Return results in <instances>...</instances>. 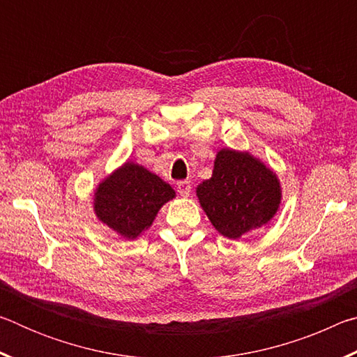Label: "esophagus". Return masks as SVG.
Masks as SVG:
<instances>
[{"mask_svg":"<svg viewBox=\"0 0 357 357\" xmlns=\"http://www.w3.org/2000/svg\"><path fill=\"white\" fill-rule=\"evenodd\" d=\"M190 189L192 187L189 181H181V183H178V192L183 198H187L190 195Z\"/></svg>","mask_w":357,"mask_h":357,"instance_id":"34e87169","label":"esophagus"}]
</instances>
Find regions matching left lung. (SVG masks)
I'll list each match as a JSON object with an SVG mask.
<instances>
[{"label": "left lung", "instance_id": "obj_1", "mask_svg": "<svg viewBox=\"0 0 357 357\" xmlns=\"http://www.w3.org/2000/svg\"><path fill=\"white\" fill-rule=\"evenodd\" d=\"M208 219L222 236L239 239L273 220L282 202L277 174L247 151L222 148L213 176L197 187Z\"/></svg>", "mask_w": 357, "mask_h": 357}]
</instances>
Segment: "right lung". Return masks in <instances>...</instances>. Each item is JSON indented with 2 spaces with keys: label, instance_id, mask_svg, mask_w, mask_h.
I'll return each instance as SVG.
<instances>
[{
  "label": "right lung",
  "instance_id": "right-lung-1",
  "mask_svg": "<svg viewBox=\"0 0 357 357\" xmlns=\"http://www.w3.org/2000/svg\"><path fill=\"white\" fill-rule=\"evenodd\" d=\"M174 197L176 192L164 179L128 160L96 187L93 208L96 217L114 233L137 239Z\"/></svg>",
  "mask_w": 357,
  "mask_h": 357
}]
</instances>
